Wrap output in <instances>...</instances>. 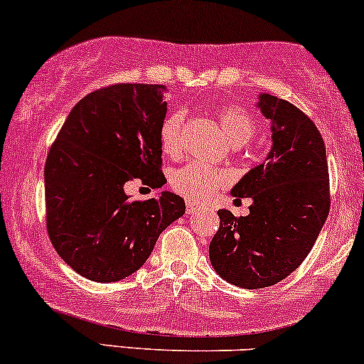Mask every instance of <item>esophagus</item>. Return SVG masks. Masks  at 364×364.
Returning <instances> with one entry per match:
<instances>
[{
    "mask_svg": "<svg viewBox=\"0 0 364 364\" xmlns=\"http://www.w3.org/2000/svg\"><path fill=\"white\" fill-rule=\"evenodd\" d=\"M196 210H198V207H196V205L188 203V207H186V213H188V215H193V213H196Z\"/></svg>",
    "mask_w": 364,
    "mask_h": 364,
    "instance_id": "esophagus-1",
    "label": "esophagus"
}]
</instances>
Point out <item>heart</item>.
Returning <instances> with one entry per match:
<instances>
[{
    "label": "heart",
    "mask_w": 364,
    "mask_h": 364,
    "mask_svg": "<svg viewBox=\"0 0 364 364\" xmlns=\"http://www.w3.org/2000/svg\"><path fill=\"white\" fill-rule=\"evenodd\" d=\"M218 124L224 130L225 137L234 146H244L252 135L256 134V122L247 112L239 107H222L217 112ZM183 125H185V115L181 112H173L164 118L161 124L159 139L161 147L166 154L176 156L183 146ZM229 181L225 173L212 169L200 163H191L176 169L171 176V186L176 193L186 196L188 200L205 201L212 198Z\"/></svg>",
    "instance_id": "b5f03b06"
}]
</instances>
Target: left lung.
Segmentation results:
<instances>
[{
  "mask_svg": "<svg viewBox=\"0 0 364 364\" xmlns=\"http://www.w3.org/2000/svg\"><path fill=\"white\" fill-rule=\"evenodd\" d=\"M257 107L273 122V147L230 191L235 200L252 198L249 215L220 210L208 249L217 273L247 290L277 284L299 268L331 208L326 146L314 122L277 96L261 95Z\"/></svg>",
  "mask_w": 364,
  "mask_h": 364,
  "instance_id": "left-lung-1",
  "label": "left lung"
}]
</instances>
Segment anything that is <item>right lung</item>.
<instances>
[{
  "label": "right lung",
  "mask_w": 364,
  "mask_h": 364,
  "mask_svg": "<svg viewBox=\"0 0 364 364\" xmlns=\"http://www.w3.org/2000/svg\"><path fill=\"white\" fill-rule=\"evenodd\" d=\"M164 85L118 82L86 95L65 118L46 161V225L52 246L91 282H120L151 256L185 213L181 196L130 200L125 185L161 188Z\"/></svg>",
  "instance_id": "obj_1"
}]
</instances>
